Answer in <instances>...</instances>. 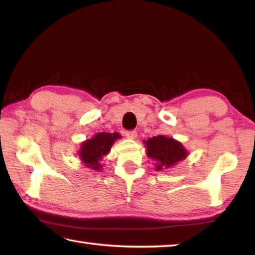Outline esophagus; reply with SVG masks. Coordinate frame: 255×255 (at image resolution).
Wrapping results in <instances>:
<instances>
[{
    "label": "esophagus",
    "mask_w": 255,
    "mask_h": 255,
    "mask_svg": "<svg viewBox=\"0 0 255 255\" xmlns=\"http://www.w3.org/2000/svg\"><path fill=\"white\" fill-rule=\"evenodd\" d=\"M125 134H126V138L131 139V140L137 138V132L136 131H126V133H125Z\"/></svg>",
    "instance_id": "34e87169"
}]
</instances>
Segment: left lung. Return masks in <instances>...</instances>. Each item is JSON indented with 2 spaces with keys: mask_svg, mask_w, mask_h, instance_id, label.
<instances>
[{
  "mask_svg": "<svg viewBox=\"0 0 255 255\" xmlns=\"http://www.w3.org/2000/svg\"><path fill=\"white\" fill-rule=\"evenodd\" d=\"M148 158L155 161V171H164L186 159L188 151L172 137L159 134L143 141Z\"/></svg>",
  "mask_w": 255,
  "mask_h": 255,
  "instance_id": "8db88e82",
  "label": "left lung"
}]
</instances>
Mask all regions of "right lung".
<instances>
[{
    "label": "right lung",
    "instance_id": "1",
    "mask_svg": "<svg viewBox=\"0 0 255 255\" xmlns=\"http://www.w3.org/2000/svg\"><path fill=\"white\" fill-rule=\"evenodd\" d=\"M122 136L118 132H100L90 139H86L80 145L78 155L81 162L91 170L101 171L103 165L100 162L110 153L112 145Z\"/></svg>",
    "mask_w": 255,
    "mask_h": 255
}]
</instances>
